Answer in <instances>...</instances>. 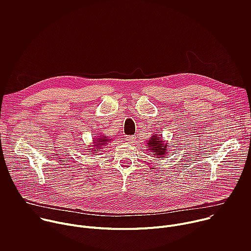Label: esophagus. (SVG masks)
<instances>
[{"label":"esophagus","instance_id":"1","mask_svg":"<svg viewBox=\"0 0 251 251\" xmlns=\"http://www.w3.org/2000/svg\"><path fill=\"white\" fill-rule=\"evenodd\" d=\"M125 140L128 142V143H134L136 141V138L134 136H127L125 138Z\"/></svg>","mask_w":251,"mask_h":251}]
</instances>
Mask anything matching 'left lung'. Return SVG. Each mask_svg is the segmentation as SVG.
Instances as JSON below:
<instances>
[{
	"label": "left lung",
	"instance_id": "1",
	"mask_svg": "<svg viewBox=\"0 0 251 251\" xmlns=\"http://www.w3.org/2000/svg\"><path fill=\"white\" fill-rule=\"evenodd\" d=\"M168 143H165L161 137H158L157 134L153 135L149 141H147V148L149 151L154 153L157 158H165L167 155V145Z\"/></svg>",
	"mask_w": 251,
	"mask_h": 251
}]
</instances>
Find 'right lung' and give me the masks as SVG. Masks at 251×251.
Masks as SVG:
<instances>
[{"mask_svg":"<svg viewBox=\"0 0 251 251\" xmlns=\"http://www.w3.org/2000/svg\"><path fill=\"white\" fill-rule=\"evenodd\" d=\"M109 141H110V139L108 137H106V136H103V137L100 136L99 138L94 139L93 140V144L94 145H92L94 148H91L92 151H93L92 153H96L97 150H100L101 148H104L105 145L108 144Z\"/></svg>","mask_w":251,"mask_h":251,"instance_id":"right-lung-1","label":"right lung"}]
</instances>
